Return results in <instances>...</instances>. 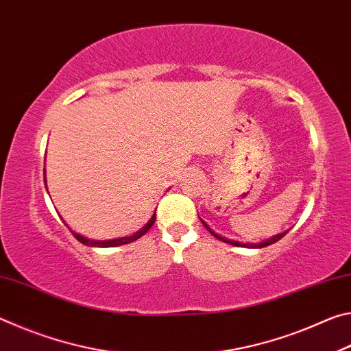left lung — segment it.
Segmentation results:
<instances>
[{
	"label": "left lung",
	"mask_w": 351,
	"mask_h": 351,
	"mask_svg": "<svg viewBox=\"0 0 351 351\" xmlns=\"http://www.w3.org/2000/svg\"><path fill=\"white\" fill-rule=\"evenodd\" d=\"M201 221H203V219H201ZM203 224H204V228H206L207 230H209V232H210L213 237H215V239L221 240V241H224V243H229V245L239 246V247H265V246H269V245H272V243L278 241V240L282 239V237L287 235V232H283V234H278V235H274V237H272V239L266 240V241H261V243H240V241H234V240H229V239H226V237L218 235L217 232H213V230L209 228V224L204 223V221H203Z\"/></svg>",
	"instance_id": "8db88e82"
}]
</instances>
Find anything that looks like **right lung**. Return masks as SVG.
<instances>
[{"label":"right lung","instance_id":"right-lung-1","mask_svg":"<svg viewBox=\"0 0 351 351\" xmlns=\"http://www.w3.org/2000/svg\"><path fill=\"white\" fill-rule=\"evenodd\" d=\"M45 182H46V178H45ZM154 219H156V213H153V217L150 218V221H148L144 228H142L141 230H138V232L130 235V237H121V239H116V240H90L86 239V237H83L80 234H75L74 230H71L73 232V235L75 237L77 240H79L80 243H83V245L86 246H97V247H114V246H121V245H127V243H132V241H136L138 239H141L142 235H144L145 232H148V229L152 228V226L154 224ZM66 224V223H64ZM68 226V224H66ZM69 228V226H68Z\"/></svg>","mask_w":351,"mask_h":351}]
</instances>
